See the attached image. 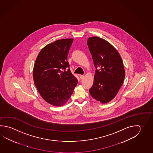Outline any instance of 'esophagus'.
<instances>
[{
  "label": "esophagus",
  "mask_w": 153,
  "mask_h": 153,
  "mask_svg": "<svg viewBox=\"0 0 153 153\" xmlns=\"http://www.w3.org/2000/svg\"><path fill=\"white\" fill-rule=\"evenodd\" d=\"M84 77H85V76L83 75H80V78L81 79V80H82V79H84Z\"/></svg>",
  "instance_id": "1"
}]
</instances>
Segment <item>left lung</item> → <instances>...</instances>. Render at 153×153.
Listing matches in <instances>:
<instances>
[{
  "label": "left lung",
  "mask_w": 153,
  "mask_h": 153,
  "mask_svg": "<svg viewBox=\"0 0 153 153\" xmlns=\"http://www.w3.org/2000/svg\"><path fill=\"white\" fill-rule=\"evenodd\" d=\"M87 43L97 68L90 94L102 103L109 102L117 95L125 77L122 58L115 48L105 39L92 36Z\"/></svg>",
  "instance_id": "8db88e82"
}]
</instances>
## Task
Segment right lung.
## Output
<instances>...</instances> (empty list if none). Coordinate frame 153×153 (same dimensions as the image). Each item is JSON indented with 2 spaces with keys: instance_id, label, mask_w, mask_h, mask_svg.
Masks as SVG:
<instances>
[{
  "instance_id": "add662e5",
  "label": "right lung",
  "mask_w": 153,
  "mask_h": 153,
  "mask_svg": "<svg viewBox=\"0 0 153 153\" xmlns=\"http://www.w3.org/2000/svg\"><path fill=\"white\" fill-rule=\"evenodd\" d=\"M73 39L58 40L45 46L36 60L34 84L47 102L56 107L69 100L78 81L71 72L67 55Z\"/></svg>"
}]
</instances>
